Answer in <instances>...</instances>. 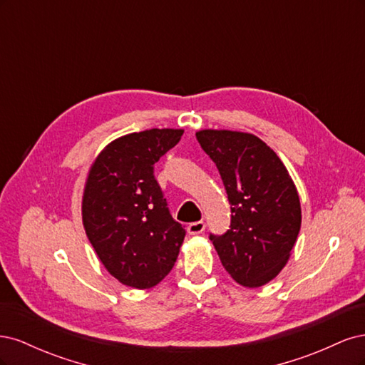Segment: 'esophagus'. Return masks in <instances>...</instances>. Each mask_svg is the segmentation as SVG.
Returning <instances> with one entry per match:
<instances>
[{
	"instance_id": "obj_1",
	"label": "esophagus",
	"mask_w": 365,
	"mask_h": 365,
	"mask_svg": "<svg viewBox=\"0 0 365 365\" xmlns=\"http://www.w3.org/2000/svg\"><path fill=\"white\" fill-rule=\"evenodd\" d=\"M205 230V224L202 220H197V222H192L189 227H187V231H189V235H201L202 231Z\"/></svg>"
}]
</instances>
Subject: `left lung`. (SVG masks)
Listing matches in <instances>:
<instances>
[{"instance_id": "left-lung-1", "label": "left lung", "mask_w": 365, "mask_h": 365, "mask_svg": "<svg viewBox=\"0 0 365 365\" xmlns=\"http://www.w3.org/2000/svg\"><path fill=\"white\" fill-rule=\"evenodd\" d=\"M196 140L216 164L231 204L230 230L210 233V240L231 277L259 288L282 271L300 231L295 185L277 153L256 135L205 129Z\"/></svg>"}]
</instances>
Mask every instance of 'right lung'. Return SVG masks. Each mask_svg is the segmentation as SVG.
Segmentation results:
<instances>
[{
  "label": "right lung",
  "mask_w": 365,
  "mask_h": 365,
  "mask_svg": "<svg viewBox=\"0 0 365 365\" xmlns=\"http://www.w3.org/2000/svg\"><path fill=\"white\" fill-rule=\"evenodd\" d=\"M182 132L146 129L120 137L88 175L82 202L86 236L108 272L130 288L155 286L178 259L185 230L169 212L153 164Z\"/></svg>",
  "instance_id": "right-lung-1"
}]
</instances>
